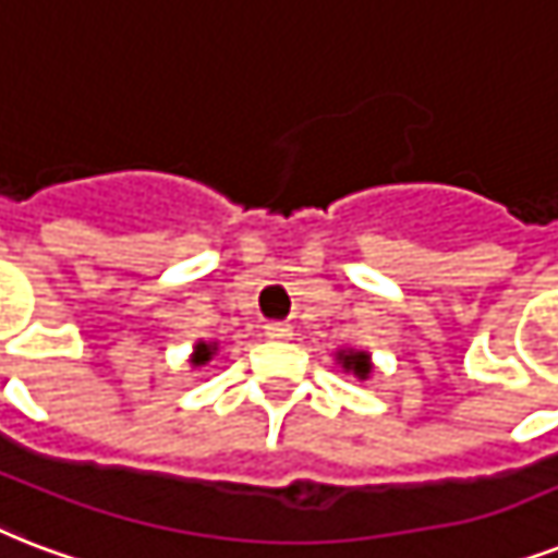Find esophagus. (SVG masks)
<instances>
[{
	"label": "esophagus",
	"mask_w": 558,
	"mask_h": 558,
	"mask_svg": "<svg viewBox=\"0 0 558 558\" xmlns=\"http://www.w3.org/2000/svg\"><path fill=\"white\" fill-rule=\"evenodd\" d=\"M265 331H267V338H274V340H288L293 335L291 323H282V319H274V323H267Z\"/></svg>",
	"instance_id": "1"
}]
</instances>
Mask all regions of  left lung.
Masks as SVG:
<instances>
[{"instance_id":"obj_1","label":"left lung","mask_w":558,"mask_h":558,"mask_svg":"<svg viewBox=\"0 0 558 558\" xmlns=\"http://www.w3.org/2000/svg\"><path fill=\"white\" fill-rule=\"evenodd\" d=\"M340 361H343V366L347 369H352L355 375H361V378H366L369 375V357L364 355V352H340Z\"/></svg>"}]
</instances>
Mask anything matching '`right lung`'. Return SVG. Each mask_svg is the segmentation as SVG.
I'll list each match as a JSON object with an SVG mask.
<instances>
[{
  "instance_id": "1",
  "label": "right lung",
  "mask_w": 558,
  "mask_h": 558,
  "mask_svg": "<svg viewBox=\"0 0 558 558\" xmlns=\"http://www.w3.org/2000/svg\"><path fill=\"white\" fill-rule=\"evenodd\" d=\"M211 352H215V347H209V343H197V347H194V364H206L211 357Z\"/></svg>"
}]
</instances>
